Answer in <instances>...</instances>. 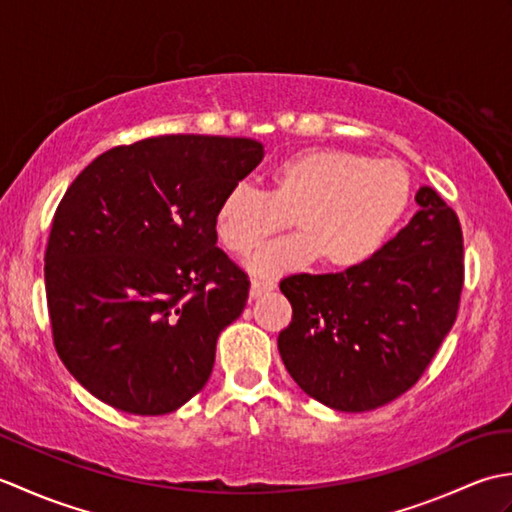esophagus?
<instances>
[{
    "label": "esophagus",
    "mask_w": 512,
    "mask_h": 512,
    "mask_svg": "<svg viewBox=\"0 0 512 512\" xmlns=\"http://www.w3.org/2000/svg\"><path fill=\"white\" fill-rule=\"evenodd\" d=\"M270 290H275L273 281L253 279V284H250V299H259V297L266 295V292H270Z\"/></svg>",
    "instance_id": "34e87169"
}]
</instances>
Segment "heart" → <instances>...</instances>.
Wrapping results in <instances>:
<instances>
[{
    "mask_svg": "<svg viewBox=\"0 0 512 512\" xmlns=\"http://www.w3.org/2000/svg\"><path fill=\"white\" fill-rule=\"evenodd\" d=\"M264 193L237 184L215 211V233L239 257L253 255L286 226L297 235L248 262L255 277H277L321 259L328 270L367 264L411 200V176L396 158H367L347 149L314 147L270 167Z\"/></svg>",
    "mask_w": 512,
    "mask_h": 512,
    "instance_id": "obj_1",
    "label": "heart"
}]
</instances>
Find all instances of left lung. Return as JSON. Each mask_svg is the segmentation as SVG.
Listing matches in <instances>:
<instances>
[{
	"instance_id": "obj_1",
	"label": "left lung",
	"mask_w": 512,
	"mask_h": 512,
	"mask_svg": "<svg viewBox=\"0 0 512 512\" xmlns=\"http://www.w3.org/2000/svg\"><path fill=\"white\" fill-rule=\"evenodd\" d=\"M416 202L420 211L367 264L279 284L292 306L277 339L281 361L325 407L369 411L405 394L458 317L460 220L431 187Z\"/></svg>"
}]
</instances>
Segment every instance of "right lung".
Here are the masks:
<instances>
[{
    "label": "right lung",
    "instance_id": "add662e5",
    "mask_svg": "<svg viewBox=\"0 0 512 512\" xmlns=\"http://www.w3.org/2000/svg\"><path fill=\"white\" fill-rule=\"evenodd\" d=\"M262 158L253 138L156 136L70 184L43 270L54 347L92 396L162 416L206 385L250 288L215 246V211Z\"/></svg>",
    "mask_w": 512,
    "mask_h": 512
}]
</instances>
